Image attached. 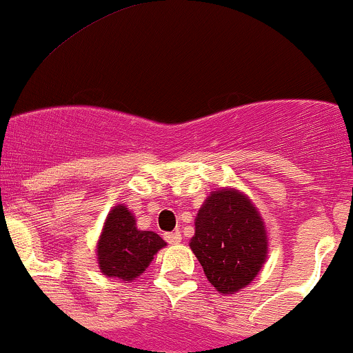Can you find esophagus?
I'll return each instance as SVG.
<instances>
[{
    "label": "esophagus",
    "instance_id": "obj_1",
    "mask_svg": "<svg viewBox=\"0 0 353 353\" xmlns=\"http://www.w3.org/2000/svg\"><path fill=\"white\" fill-rule=\"evenodd\" d=\"M165 239L170 244H178V242H181V234L178 230H175V232H166Z\"/></svg>",
    "mask_w": 353,
    "mask_h": 353
}]
</instances>
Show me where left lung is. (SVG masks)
Segmentation results:
<instances>
[{
    "label": "left lung",
    "mask_w": 353,
    "mask_h": 353,
    "mask_svg": "<svg viewBox=\"0 0 353 353\" xmlns=\"http://www.w3.org/2000/svg\"><path fill=\"white\" fill-rule=\"evenodd\" d=\"M263 219L244 193L212 192L195 219L190 248L212 286L232 294L256 278L266 261Z\"/></svg>",
    "instance_id": "8db88e82"
}]
</instances>
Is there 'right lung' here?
I'll return each mask as SVG.
<instances>
[{"instance_id":"1","label":"right lung","mask_w":353,"mask_h":353,"mask_svg":"<svg viewBox=\"0 0 353 353\" xmlns=\"http://www.w3.org/2000/svg\"><path fill=\"white\" fill-rule=\"evenodd\" d=\"M166 242L151 230L136 229L134 217L124 205L111 210L97 245L99 268L109 278L130 281L150 266Z\"/></svg>"}]
</instances>
